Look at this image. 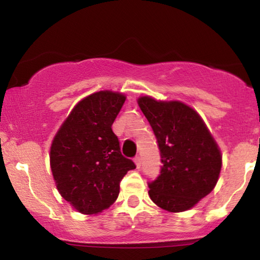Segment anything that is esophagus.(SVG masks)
<instances>
[{
  "label": "esophagus",
  "instance_id": "34e87169",
  "mask_svg": "<svg viewBox=\"0 0 260 260\" xmlns=\"http://www.w3.org/2000/svg\"><path fill=\"white\" fill-rule=\"evenodd\" d=\"M134 163H136V166H137V168L139 169L140 168V166H141V158L139 156H137L136 158H134Z\"/></svg>",
  "mask_w": 260,
  "mask_h": 260
}]
</instances>
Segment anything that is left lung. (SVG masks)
Returning <instances> with one entry per match:
<instances>
[{
	"instance_id": "1",
	"label": "left lung",
	"mask_w": 260,
	"mask_h": 260,
	"mask_svg": "<svg viewBox=\"0 0 260 260\" xmlns=\"http://www.w3.org/2000/svg\"><path fill=\"white\" fill-rule=\"evenodd\" d=\"M156 136L160 174L149 182L152 202L167 211L189 210L218 181L222 156L217 144L194 109L179 101L138 100Z\"/></svg>"
}]
</instances>
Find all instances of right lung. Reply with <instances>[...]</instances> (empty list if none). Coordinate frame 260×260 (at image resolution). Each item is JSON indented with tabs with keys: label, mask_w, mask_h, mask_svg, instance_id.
Instances as JSON below:
<instances>
[{
	"label": "right lung",
	"mask_w": 260,
	"mask_h": 260,
	"mask_svg": "<svg viewBox=\"0 0 260 260\" xmlns=\"http://www.w3.org/2000/svg\"><path fill=\"white\" fill-rule=\"evenodd\" d=\"M126 96L100 91L80 101L62 123L50 147V167L56 187L75 210L94 215L113 205L120 182L136 168L122 156L111 129Z\"/></svg>",
	"instance_id": "obj_1"
}]
</instances>
